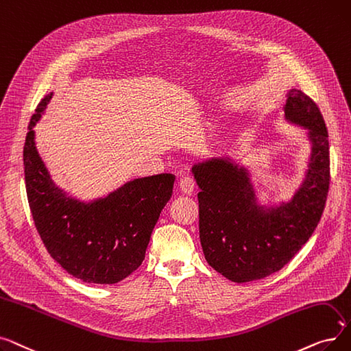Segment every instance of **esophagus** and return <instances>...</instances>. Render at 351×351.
<instances>
[{
    "instance_id": "esophagus-1",
    "label": "esophagus",
    "mask_w": 351,
    "mask_h": 351,
    "mask_svg": "<svg viewBox=\"0 0 351 351\" xmlns=\"http://www.w3.org/2000/svg\"><path fill=\"white\" fill-rule=\"evenodd\" d=\"M178 187L184 194H191L194 191V189H195V181H194V178L186 176V177H182L180 180Z\"/></svg>"
}]
</instances>
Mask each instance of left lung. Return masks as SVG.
<instances>
[{
	"mask_svg": "<svg viewBox=\"0 0 351 351\" xmlns=\"http://www.w3.org/2000/svg\"><path fill=\"white\" fill-rule=\"evenodd\" d=\"M286 121L307 130L311 144L304 180L289 202L257 203L250 173L230 157L195 162L199 241L207 263L234 282L254 281L282 269L319 224L330 186L328 132L310 97L291 88Z\"/></svg>",
	"mask_w": 351,
	"mask_h": 351,
	"instance_id": "obj_1",
	"label": "left lung"
}]
</instances>
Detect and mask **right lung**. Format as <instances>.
Here are the masks:
<instances>
[{
    "mask_svg": "<svg viewBox=\"0 0 351 351\" xmlns=\"http://www.w3.org/2000/svg\"><path fill=\"white\" fill-rule=\"evenodd\" d=\"M53 93L31 117L24 145L25 189L47 252L73 277L114 285L141 265L160 213L171 198L176 177L134 178L106 197L81 202L60 189L36 147L34 127Z\"/></svg>",
    "mask_w": 351,
    "mask_h": 351,
    "instance_id": "add662e5",
    "label": "right lung"
}]
</instances>
